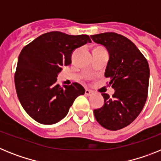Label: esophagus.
<instances>
[{
	"label": "esophagus",
	"mask_w": 161,
	"mask_h": 161,
	"mask_svg": "<svg viewBox=\"0 0 161 161\" xmlns=\"http://www.w3.org/2000/svg\"><path fill=\"white\" fill-rule=\"evenodd\" d=\"M85 95H86V96H91V95H92V92L91 90H88V89H86L85 90Z\"/></svg>",
	"instance_id": "1"
}]
</instances>
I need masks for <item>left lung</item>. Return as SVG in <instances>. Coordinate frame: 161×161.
<instances>
[{"mask_svg": "<svg viewBox=\"0 0 161 161\" xmlns=\"http://www.w3.org/2000/svg\"><path fill=\"white\" fill-rule=\"evenodd\" d=\"M109 53L104 76L115 90L110 97L102 93L104 104L94 110L96 121L105 129L117 130L136 119L146 103L150 69L147 61L132 41L114 32L91 36Z\"/></svg>", "mask_w": 161, "mask_h": 161, "instance_id": "8db88e82", "label": "left lung"}]
</instances>
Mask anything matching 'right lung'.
Listing matches in <instances>:
<instances>
[{"mask_svg": "<svg viewBox=\"0 0 161 161\" xmlns=\"http://www.w3.org/2000/svg\"><path fill=\"white\" fill-rule=\"evenodd\" d=\"M91 43L87 35L69 36L60 31L43 34L25 46L19 54L14 82L19 100L31 117L52 125L63 119L75 100L85 93L78 82L57 84L62 66L71 64L77 47Z\"/></svg>", "mask_w": 161, "mask_h": 161, "instance_id": "1", "label": "right lung"}]
</instances>
